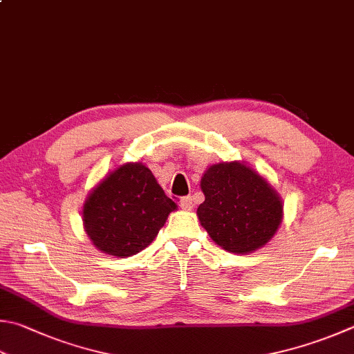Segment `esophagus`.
<instances>
[{
    "instance_id": "34e87169",
    "label": "esophagus",
    "mask_w": 354,
    "mask_h": 354,
    "mask_svg": "<svg viewBox=\"0 0 354 354\" xmlns=\"http://www.w3.org/2000/svg\"><path fill=\"white\" fill-rule=\"evenodd\" d=\"M180 208L185 209V211H191L192 208H194V203H192V197L188 196V197L180 198Z\"/></svg>"
}]
</instances>
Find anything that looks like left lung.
Here are the masks:
<instances>
[{"mask_svg":"<svg viewBox=\"0 0 354 354\" xmlns=\"http://www.w3.org/2000/svg\"><path fill=\"white\" fill-rule=\"evenodd\" d=\"M205 202L200 225L216 245L234 254H250L274 237L283 203L271 183L243 162L209 166L200 180Z\"/></svg>","mask_w":354,"mask_h":354,"instance_id":"obj_1","label":"left lung"}]
</instances>
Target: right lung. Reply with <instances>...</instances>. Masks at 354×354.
I'll list each match as a JSON object with an SVG mask.
<instances>
[{
    "mask_svg": "<svg viewBox=\"0 0 354 354\" xmlns=\"http://www.w3.org/2000/svg\"><path fill=\"white\" fill-rule=\"evenodd\" d=\"M177 209L148 166L120 165L89 191L83 226L92 245L104 254L131 257L152 243L166 218Z\"/></svg>",
    "mask_w": 354,
    "mask_h": 354,
    "instance_id": "obj_1",
    "label": "right lung"
}]
</instances>
